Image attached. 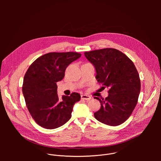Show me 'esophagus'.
I'll use <instances>...</instances> for the list:
<instances>
[{
    "label": "esophagus",
    "instance_id": "34e87169",
    "mask_svg": "<svg viewBox=\"0 0 161 161\" xmlns=\"http://www.w3.org/2000/svg\"><path fill=\"white\" fill-rule=\"evenodd\" d=\"M81 99H84V100H86V101H89L92 99L90 96H87V95H81Z\"/></svg>",
    "mask_w": 161,
    "mask_h": 161
}]
</instances>
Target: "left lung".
I'll return each instance as SVG.
<instances>
[{"instance_id":"8db88e82","label":"left lung","mask_w":161,"mask_h":161,"mask_svg":"<svg viewBox=\"0 0 161 161\" xmlns=\"http://www.w3.org/2000/svg\"><path fill=\"white\" fill-rule=\"evenodd\" d=\"M86 59L96 71L99 83L109 88L105 99L95 97L101 108L95 118L104 124L117 126L130 117L141 90L140 76L134 63L120 51L113 48L85 52Z\"/></svg>"}]
</instances>
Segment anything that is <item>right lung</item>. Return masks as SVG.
Returning <instances> with one entry per match:
<instances>
[{"label":"right lung","instance_id":"1","mask_svg":"<svg viewBox=\"0 0 161 161\" xmlns=\"http://www.w3.org/2000/svg\"><path fill=\"white\" fill-rule=\"evenodd\" d=\"M81 56L76 52L49 53L37 58L28 69L22 92L29 113L40 126L54 129L71 119L73 106L81 96L73 92L60 99L57 82L64 78L67 67Z\"/></svg>","mask_w":161,"mask_h":161}]
</instances>
